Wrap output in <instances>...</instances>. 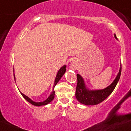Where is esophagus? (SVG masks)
<instances>
[{"label": "esophagus", "mask_w": 131, "mask_h": 131, "mask_svg": "<svg viewBox=\"0 0 131 131\" xmlns=\"http://www.w3.org/2000/svg\"><path fill=\"white\" fill-rule=\"evenodd\" d=\"M70 68H71L72 70H75L77 69V63H76L75 61L74 60H72L71 62L70 63Z\"/></svg>", "instance_id": "34e87169"}]
</instances>
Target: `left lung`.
<instances>
[{"mask_svg":"<svg viewBox=\"0 0 131 131\" xmlns=\"http://www.w3.org/2000/svg\"><path fill=\"white\" fill-rule=\"evenodd\" d=\"M114 35L115 38L117 40L116 34H114ZM121 73V64L119 73H117L114 80L110 86L102 90H90L86 86L83 78L80 74H77L78 83L75 93L77 100L81 104L87 106H93L100 104L105 100L114 90L120 78Z\"/></svg>","mask_w":131,"mask_h":131,"instance_id":"obj_1","label":"left lung"}]
</instances>
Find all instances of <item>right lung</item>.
<instances>
[{"label":"right lung","instance_id":"right-lung-1","mask_svg":"<svg viewBox=\"0 0 131 131\" xmlns=\"http://www.w3.org/2000/svg\"><path fill=\"white\" fill-rule=\"evenodd\" d=\"M66 68H67V65H63V67H61L60 70H58V73H57V76H56L55 80H54L53 86V91L51 93V94H50V96H48V97H47V98L45 100L43 101H42V102H35V101H34L31 100V99L30 98V97H28V96H27L26 95H25V94H23L22 93H21V92L19 91L20 93V94H21V96H22L23 97H24V98H25V100H27V101L28 102V103H30V104H32V105H34V106H40L47 105V104H49L50 102H51L53 100V99H54V86H55L56 84H57V83H58V82L60 81V80L61 78V77H63V74H64V73H65ZM14 79H15V74H14Z\"/></svg>","mask_w":131,"mask_h":131}]
</instances>
